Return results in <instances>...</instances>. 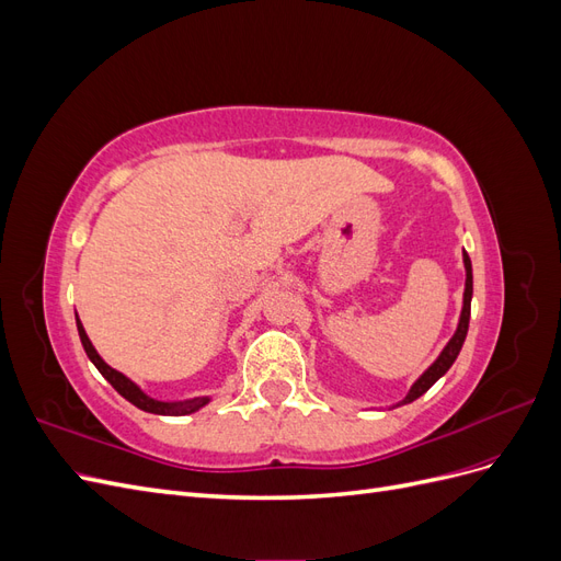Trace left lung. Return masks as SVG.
<instances>
[{
    "mask_svg": "<svg viewBox=\"0 0 561 561\" xmlns=\"http://www.w3.org/2000/svg\"><path fill=\"white\" fill-rule=\"evenodd\" d=\"M463 264H466V293H463V309H461V320H458V328H456L454 336L449 339V344L445 346V351L439 353V358H437L426 371H423V375L419 377V381L410 388V393L404 396L402 402H398V407H400V404H407V402H414L416 398H421L423 393H426V390L454 365L456 355L461 353V346H463L466 334H468L470 299H472V266H470V257H468L466 252H463Z\"/></svg>",
    "mask_w": 561,
    "mask_h": 561,
    "instance_id": "1",
    "label": "left lung"
}]
</instances>
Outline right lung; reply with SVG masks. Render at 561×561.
<instances>
[{
    "label": "right lung",
    "instance_id": "obj_1",
    "mask_svg": "<svg viewBox=\"0 0 561 561\" xmlns=\"http://www.w3.org/2000/svg\"><path fill=\"white\" fill-rule=\"evenodd\" d=\"M77 330H79V336H81V344H83V351H87V355L91 358V363L98 367L100 375H103L112 386L118 396H124L128 402H133L138 410H145V412H151V414H163V416H182V414H192L196 410H201L203 404H208L210 398H194V400H184V402H159L154 398L145 396L142 390L135 386L130 379H126L122 371L112 369L103 358H100L98 351L93 348L91 339L87 334V330H83L81 322L77 320Z\"/></svg>",
    "mask_w": 561,
    "mask_h": 561
}]
</instances>
